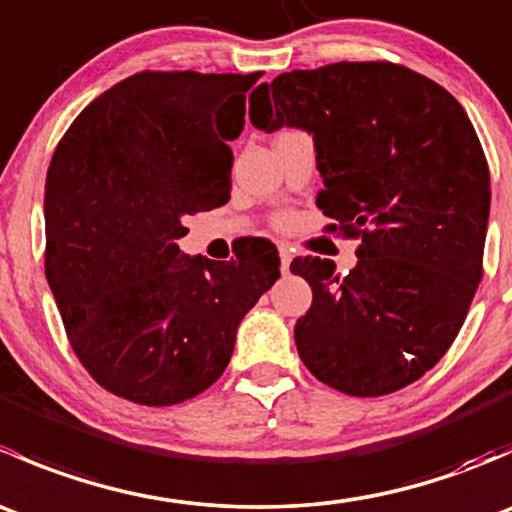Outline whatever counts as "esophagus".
Masks as SVG:
<instances>
[{
  "label": "esophagus",
  "mask_w": 512,
  "mask_h": 512,
  "mask_svg": "<svg viewBox=\"0 0 512 512\" xmlns=\"http://www.w3.org/2000/svg\"><path fill=\"white\" fill-rule=\"evenodd\" d=\"M280 262H282V272H287L289 262H292V252H289L287 245L280 247Z\"/></svg>",
  "instance_id": "1"
}]
</instances>
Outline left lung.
Masks as SVG:
<instances>
[{
    "instance_id": "1",
    "label": "left lung",
    "mask_w": 512,
    "mask_h": 512,
    "mask_svg": "<svg viewBox=\"0 0 512 512\" xmlns=\"http://www.w3.org/2000/svg\"><path fill=\"white\" fill-rule=\"evenodd\" d=\"M257 128L314 136L327 230L361 240L359 265L294 257L312 287L299 359L349 396H384L438 364L466 322L490 210L488 160L461 103L391 61L289 71L250 103Z\"/></svg>"
}]
</instances>
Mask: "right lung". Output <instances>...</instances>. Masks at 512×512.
Returning a JSON list of instances; mask_svg holds the SVG:
<instances>
[{"label": "right lung", "instance_id": "right-lung-1", "mask_svg": "<svg viewBox=\"0 0 512 512\" xmlns=\"http://www.w3.org/2000/svg\"><path fill=\"white\" fill-rule=\"evenodd\" d=\"M255 74L141 71L94 98L46 173V280L96 384L141 406L203 394L242 317L280 277L275 245L188 257L185 215L230 200L232 151Z\"/></svg>", "mask_w": 512, "mask_h": 512}]
</instances>
